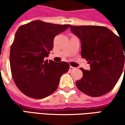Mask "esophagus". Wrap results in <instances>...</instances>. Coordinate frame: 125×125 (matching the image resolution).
<instances>
[{"label":"esophagus","instance_id":"obj_1","mask_svg":"<svg viewBox=\"0 0 125 125\" xmlns=\"http://www.w3.org/2000/svg\"><path fill=\"white\" fill-rule=\"evenodd\" d=\"M75 68L74 67H73V66H70V67H69V70L70 71H72V70H74Z\"/></svg>","mask_w":125,"mask_h":125}]
</instances>
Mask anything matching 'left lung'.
Segmentation results:
<instances>
[{
    "mask_svg": "<svg viewBox=\"0 0 125 125\" xmlns=\"http://www.w3.org/2000/svg\"><path fill=\"white\" fill-rule=\"evenodd\" d=\"M81 41V56L90 64V69L80 68L83 77L77 87L91 97L111 91L124 69L125 44L112 30L101 26H70Z\"/></svg>",
    "mask_w": 125,
    "mask_h": 125,
    "instance_id": "left-lung-1",
    "label": "left lung"
}]
</instances>
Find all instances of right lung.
<instances>
[{"instance_id": "right-lung-1", "label": "right lung", "mask_w": 125, "mask_h": 125, "mask_svg": "<svg viewBox=\"0 0 125 125\" xmlns=\"http://www.w3.org/2000/svg\"><path fill=\"white\" fill-rule=\"evenodd\" d=\"M69 24H54L35 20L17 30L10 51V66L13 81L27 96L41 99L52 94L69 64L45 61L53 50L54 38Z\"/></svg>"}]
</instances>
